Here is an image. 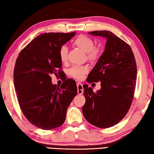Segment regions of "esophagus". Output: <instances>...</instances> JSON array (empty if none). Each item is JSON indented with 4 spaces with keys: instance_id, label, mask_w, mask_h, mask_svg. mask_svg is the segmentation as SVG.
<instances>
[{
    "instance_id": "34e87169",
    "label": "esophagus",
    "mask_w": 154,
    "mask_h": 154,
    "mask_svg": "<svg viewBox=\"0 0 154 154\" xmlns=\"http://www.w3.org/2000/svg\"><path fill=\"white\" fill-rule=\"evenodd\" d=\"M77 93L78 94H82L83 93V85L81 83H77Z\"/></svg>"
}]
</instances>
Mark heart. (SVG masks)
Segmentation results:
<instances>
[{
	"mask_svg": "<svg viewBox=\"0 0 154 154\" xmlns=\"http://www.w3.org/2000/svg\"><path fill=\"white\" fill-rule=\"evenodd\" d=\"M74 45L86 52L87 58L91 62H97L100 58L103 50L100 47L94 46V41L92 38L86 35H80L73 41ZM59 57L62 62L68 60V48L62 45L59 49ZM89 71V67L86 65L83 66H73L69 70V75L77 79H82L84 75Z\"/></svg>",
	"mask_w": 154,
	"mask_h": 154,
	"instance_id": "1",
	"label": "heart"
}]
</instances>
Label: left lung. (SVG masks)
Instances as JSON below:
<instances>
[{"label":"left lung","instance_id":"obj_1","mask_svg":"<svg viewBox=\"0 0 154 154\" xmlns=\"http://www.w3.org/2000/svg\"><path fill=\"white\" fill-rule=\"evenodd\" d=\"M106 38L105 50L88 77V82H100V90L83 85L85 119L96 127L106 128L119 123L131 106L136 87L137 63L128 44L110 31L89 32Z\"/></svg>","mask_w":154,"mask_h":154}]
</instances>
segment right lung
I'll return each instance as SVG.
<instances>
[{
  "label": "right lung",
  "instance_id": "obj_1",
  "mask_svg": "<svg viewBox=\"0 0 154 154\" xmlns=\"http://www.w3.org/2000/svg\"><path fill=\"white\" fill-rule=\"evenodd\" d=\"M75 33L41 34L20 52L15 62L14 82L21 111L28 122L43 130L63 124L77 94L75 80L67 79L60 88L52 84L51 77L63 74L59 49Z\"/></svg>",
  "mask_w": 154,
  "mask_h": 154
}]
</instances>
